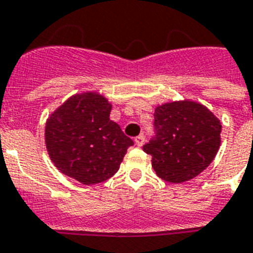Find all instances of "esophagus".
I'll return each instance as SVG.
<instances>
[{"label":"esophagus","instance_id":"obj_1","mask_svg":"<svg viewBox=\"0 0 253 253\" xmlns=\"http://www.w3.org/2000/svg\"><path fill=\"white\" fill-rule=\"evenodd\" d=\"M145 141V137L144 135H139L137 137H135V144L137 145V147H143V144H144Z\"/></svg>","mask_w":253,"mask_h":253}]
</instances>
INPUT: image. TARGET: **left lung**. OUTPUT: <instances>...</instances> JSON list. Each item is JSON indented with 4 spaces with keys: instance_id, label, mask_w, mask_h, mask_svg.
Masks as SVG:
<instances>
[{
    "instance_id": "left-lung-1",
    "label": "left lung",
    "mask_w": 253,
    "mask_h": 253,
    "mask_svg": "<svg viewBox=\"0 0 253 253\" xmlns=\"http://www.w3.org/2000/svg\"><path fill=\"white\" fill-rule=\"evenodd\" d=\"M156 137L143 147L164 180L183 183L204 171L221 145L222 125L211 110L191 100L165 102L155 109Z\"/></svg>"
}]
</instances>
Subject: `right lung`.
I'll use <instances>...</instances> for the list:
<instances>
[{
	"instance_id": "add662e5",
	"label": "right lung",
	"mask_w": 253,
	"mask_h": 253,
	"mask_svg": "<svg viewBox=\"0 0 253 253\" xmlns=\"http://www.w3.org/2000/svg\"><path fill=\"white\" fill-rule=\"evenodd\" d=\"M110 110L105 96L87 91L73 94L48 117L45 145L61 173L96 184L118 171L133 141L110 121Z\"/></svg>"
}]
</instances>
